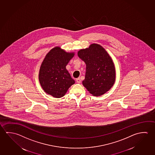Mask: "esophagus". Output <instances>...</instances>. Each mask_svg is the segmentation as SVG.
<instances>
[{"instance_id":"1","label":"esophagus","mask_w":155,"mask_h":155,"mask_svg":"<svg viewBox=\"0 0 155 155\" xmlns=\"http://www.w3.org/2000/svg\"><path fill=\"white\" fill-rule=\"evenodd\" d=\"M76 81L78 83H81V80L80 78H77Z\"/></svg>"}]
</instances>
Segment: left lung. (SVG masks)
<instances>
[{"instance_id": "8db88e82", "label": "left lung", "mask_w": 155, "mask_h": 155, "mask_svg": "<svg viewBox=\"0 0 155 155\" xmlns=\"http://www.w3.org/2000/svg\"><path fill=\"white\" fill-rule=\"evenodd\" d=\"M78 56L86 64L83 85L90 94L99 96L114 85L116 78L114 64L102 46L92 44L88 48L81 49Z\"/></svg>"}]
</instances>
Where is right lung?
Wrapping results in <instances>:
<instances>
[{"instance_id":"obj_1","label":"right lung","mask_w":155,"mask_h":155,"mask_svg":"<svg viewBox=\"0 0 155 155\" xmlns=\"http://www.w3.org/2000/svg\"><path fill=\"white\" fill-rule=\"evenodd\" d=\"M74 55V52H66L59 46L51 49L46 55L39 70V81L46 94L61 98L74 84L66 69Z\"/></svg>"}]
</instances>
